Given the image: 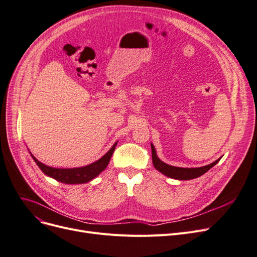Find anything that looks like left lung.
Masks as SVG:
<instances>
[{
	"label": "left lung",
	"mask_w": 257,
	"mask_h": 257,
	"mask_svg": "<svg viewBox=\"0 0 257 257\" xmlns=\"http://www.w3.org/2000/svg\"><path fill=\"white\" fill-rule=\"evenodd\" d=\"M151 149H152V163H153L154 168H156L160 172H162L167 176L175 178V180H181V181L192 180V178H196L200 175H203L208 170H210L212 167L215 166L220 160L218 159L214 163L204 167H199V168H181V167H174V166H170L163 163L158 156H156V152L152 144H151Z\"/></svg>",
	"instance_id": "8db88e82"
}]
</instances>
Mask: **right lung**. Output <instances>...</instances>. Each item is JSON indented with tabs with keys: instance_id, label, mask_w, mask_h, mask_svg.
<instances>
[{
	"instance_id": "add662e5",
	"label": "right lung",
	"mask_w": 257,
	"mask_h": 257,
	"mask_svg": "<svg viewBox=\"0 0 257 257\" xmlns=\"http://www.w3.org/2000/svg\"><path fill=\"white\" fill-rule=\"evenodd\" d=\"M115 146H116V143L113 145V147L103 156V158H101L95 163H92L86 167H82V168H73V169L52 168V167H48L39 162L32 154L31 156L37 163V165L39 166V168L46 175L54 178V180H57L64 184H84V183L90 182L103 170L106 169L111 156L113 154Z\"/></svg>"
}]
</instances>
